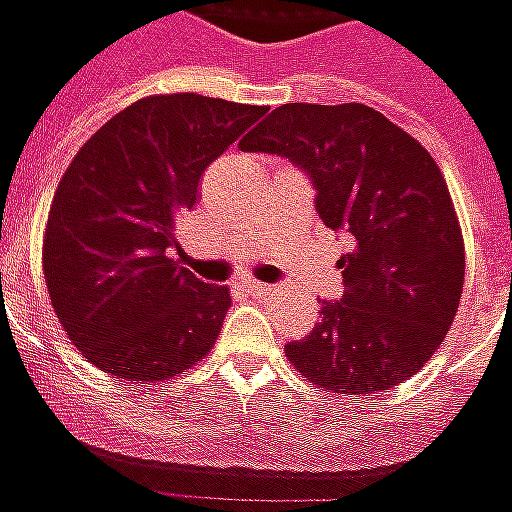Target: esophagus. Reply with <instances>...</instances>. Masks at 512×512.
Returning a JSON list of instances; mask_svg holds the SVG:
<instances>
[{"mask_svg":"<svg viewBox=\"0 0 512 512\" xmlns=\"http://www.w3.org/2000/svg\"><path fill=\"white\" fill-rule=\"evenodd\" d=\"M245 289L251 294H256V297H267V294L272 292L270 283H261V281H245Z\"/></svg>","mask_w":512,"mask_h":512,"instance_id":"1","label":"esophagus"}]
</instances>
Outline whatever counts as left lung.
Masks as SVG:
<instances>
[{"label":"left lung","instance_id":"left-lung-1","mask_svg":"<svg viewBox=\"0 0 512 512\" xmlns=\"http://www.w3.org/2000/svg\"><path fill=\"white\" fill-rule=\"evenodd\" d=\"M311 179L324 226L343 234L341 300L286 357L324 390H390L439 349L464 289V237L436 160L363 103H286L245 141Z\"/></svg>","mask_w":512,"mask_h":512}]
</instances>
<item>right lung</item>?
<instances>
[{
    "label": "right lung",
    "instance_id": "obj_1",
    "mask_svg": "<svg viewBox=\"0 0 512 512\" xmlns=\"http://www.w3.org/2000/svg\"><path fill=\"white\" fill-rule=\"evenodd\" d=\"M267 111L193 92L152 95L78 149L48 212L43 272L59 324L89 363L144 384L210 352L229 289L171 259L174 231L199 204L207 166Z\"/></svg>",
    "mask_w": 512,
    "mask_h": 512
}]
</instances>
